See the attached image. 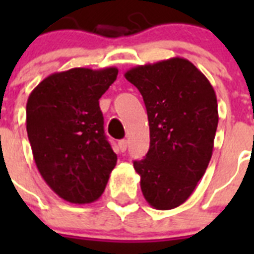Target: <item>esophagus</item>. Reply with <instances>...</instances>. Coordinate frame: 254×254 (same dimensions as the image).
I'll use <instances>...</instances> for the list:
<instances>
[{"mask_svg":"<svg viewBox=\"0 0 254 254\" xmlns=\"http://www.w3.org/2000/svg\"><path fill=\"white\" fill-rule=\"evenodd\" d=\"M127 139H121V141H119V149L121 151H125L127 150Z\"/></svg>","mask_w":254,"mask_h":254,"instance_id":"1","label":"esophagus"}]
</instances>
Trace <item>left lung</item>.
I'll use <instances>...</instances> for the list:
<instances>
[{
  "instance_id": "left-lung-1",
  "label": "left lung",
  "mask_w": 254,
  "mask_h": 254,
  "mask_svg": "<svg viewBox=\"0 0 254 254\" xmlns=\"http://www.w3.org/2000/svg\"><path fill=\"white\" fill-rule=\"evenodd\" d=\"M145 101L150 129L146 157L134 161L141 190L155 209L183 204L212 157L219 113L208 79L187 59L171 58L125 72Z\"/></svg>"
}]
</instances>
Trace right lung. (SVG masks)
<instances>
[{
    "mask_svg": "<svg viewBox=\"0 0 254 254\" xmlns=\"http://www.w3.org/2000/svg\"><path fill=\"white\" fill-rule=\"evenodd\" d=\"M117 73L116 67L55 72L27 99L26 130L38 171L69 203L97 200L117 162L99 105Z\"/></svg>",
    "mask_w": 254,
    "mask_h": 254,
    "instance_id": "obj_1",
    "label": "right lung"
}]
</instances>
